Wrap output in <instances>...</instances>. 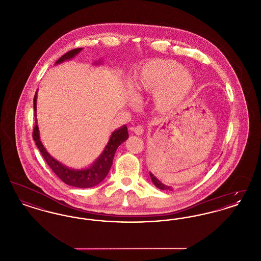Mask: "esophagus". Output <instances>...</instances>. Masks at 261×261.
I'll return each mask as SVG.
<instances>
[{
    "instance_id": "34e87169",
    "label": "esophagus",
    "mask_w": 261,
    "mask_h": 261,
    "mask_svg": "<svg viewBox=\"0 0 261 261\" xmlns=\"http://www.w3.org/2000/svg\"><path fill=\"white\" fill-rule=\"evenodd\" d=\"M134 133L136 135H142L144 133V127L141 126V125H138L134 128Z\"/></svg>"
}]
</instances>
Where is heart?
<instances>
[{
    "instance_id": "obj_1",
    "label": "heart",
    "mask_w": 261,
    "mask_h": 261,
    "mask_svg": "<svg viewBox=\"0 0 261 261\" xmlns=\"http://www.w3.org/2000/svg\"><path fill=\"white\" fill-rule=\"evenodd\" d=\"M195 85L191 72L171 60H152L144 63L134 77V88L142 94H153L158 111L169 112L190 94Z\"/></svg>"
}]
</instances>
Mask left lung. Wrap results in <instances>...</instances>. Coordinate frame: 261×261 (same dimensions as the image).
<instances>
[{"instance_id":"1","label":"left lung","mask_w":261,"mask_h":261,"mask_svg":"<svg viewBox=\"0 0 261 261\" xmlns=\"http://www.w3.org/2000/svg\"><path fill=\"white\" fill-rule=\"evenodd\" d=\"M149 176H150V179H151V181H152L153 185L156 187V188H159V189H161V190H163V191H172L171 187L163 185L162 182H161V181H160L158 178H155V177H154L152 174L149 173Z\"/></svg>"}]
</instances>
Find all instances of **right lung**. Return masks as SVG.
<instances>
[{
  "instance_id": "obj_1",
  "label": "right lung",
  "mask_w": 261,
  "mask_h": 261,
  "mask_svg": "<svg viewBox=\"0 0 261 261\" xmlns=\"http://www.w3.org/2000/svg\"><path fill=\"white\" fill-rule=\"evenodd\" d=\"M81 48H77L73 50L67 51L61 57L56 63H61L66 60L72 59L75 55H77ZM37 94V93H36ZM34 96V115H35V126L33 129V139L36 143V146L39 150L41 151L44 160L48 163L50 169L56 173V175L64 182L65 184L69 186L77 187V188H91L96 186L100 183L109 173L112 165V161L114 158V154L116 152L117 148L128 139V131L126 125L119 128L118 130H115L111 136L109 141V144L107 145L106 149L102 151L99 159L95 162V163L89 167L87 169L82 170H73L70 168H67L66 166L62 165L61 162L56 161L54 158H51L48 151L44 148L43 144L40 141L39 137V129L37 126V119H36V100H37V95Z\"/></svg>"
}]
</instances>
